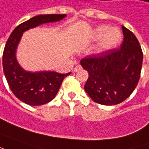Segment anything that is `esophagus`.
Returning <instances> with one entry per match:
<instances>
[{
    "mask_svg": "<svg viewBox=\"0 0 149 149\" xmlns=\"http://www.w3.org/2000/svg\"><path fill=\"white\" fill-rule=\"evenodd\" d=\"M80 69H81V65H77V66H76L74 68H73V72H77V71L80 70Z\"/></svg>",
    "mask_w": 149,
    "mask_h": 149,
    "instance_id": "esophagus-1",
    "label": "esophagus"
}]
</instances>
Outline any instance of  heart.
Listing matches in <instances>:
<instances>
[{"instance_id": "b5f03b06", "label": "heart", "mask_w": 149, "mask_h": 149, "mask_svg": "<svg viewBox=\"0 0 149 149\" xmlns=\"http://www.w3.org/2000/svg\"><path fill=\"white\" fill-rule=\"evenodd\" d=\"M95 36L97 38H102V43L100 45V50L112 49L119 43L121 39V34L116 28L110 29L108 26H100L96 29Z\"/></svg>"}]
</instances>
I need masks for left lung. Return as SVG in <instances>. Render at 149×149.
I'll return each mask as SVG.
<instances>
[{
	"instance_id": "obj_1",
	"label": "left lung",
	"mask_w": 149,
	"mask_h": 149,
	"mask_svg": "<svg viewBox=\"0 0 149 149\" xmlns=\"http://www.w3.org/2000/svg\"><path fill=\"white\" fill-rule=\"evenodd\" d=\"M124 39L120 48L91 54L81 60L89 73L85 91L95 103L116 105L123 102L137 86L142 69L143 51L138 39L121 27Z\"/></svg>"
}]
</instances>
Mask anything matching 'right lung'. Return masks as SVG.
Listing matches in <instances>:
<instances>
[{
	"label": "right lung",
	"instance_id": "obj_1",
	"mask_svg": "<svg viewBox=\"0 0 149 149\" xmlns=\"http://www.w3.org/2000/svg\"><path fill=\"white\" fill-rule=\"evenodd\" d=\"M66 15H41L20 24L12 32L3 52V70L11 91L19 100L32 106L49 103L56 96L63 79L71 72H29L19 66L15 51L23 32L41 24L59 21Z\"/></svg>",
	"mask_w": 149,
	"mask_h": 149
}]
</instances>
